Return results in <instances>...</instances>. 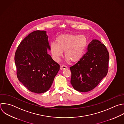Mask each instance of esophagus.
I'll return each mask as SVG.
<instances>
[{
	"instance_id": "1",
	"label": "esophagus",
	"mask_w": 124,
	"mask_h": 124,
	"mask_svg": "<svg viewBox=\"0 0 124 124\" xmlns=\"http://www.w3.org/2000/svg\"><path fill=\"white\" fill-rule=\"evenodd\" d=\"M67 67L66 66V65H62L61 66V69H67Z\"/></svg>"
}]
</instances>
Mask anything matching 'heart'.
<instances>
[{"label": "heart", "mask_w": 124, "mask_h": 124, "mask_svg": "<svg viewBox=\"0 0 124 124\" xmlns=\"http://www.w3.org/2000/svg\"><path fill=\"white\" fill-rule=\"evenodd\" d=\"M56 42L50 45V52L53 59L58 62L64 51V56L72 62H77L82 58L87 44L84 35L64 34L59 35Z\"/></svg>", "instance_id": "obj_1"}]
</instances>
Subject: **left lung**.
<instances>
[{"label":"left lung","mask_w":124,"mask_h":124,"mask_svg":"<svg viewBox=\"0 0 124 124\" xmlns=\"http://www.w3.org/2000/svg\"><path fill=\"white\" fill-rule=\"evenodd\" d=\"M108 52L97 40H93L80 61L70 67L71 83L80 92H87L96 87L106 76L108 69Z\"/></svg>","instance_id":"obj_1"}]
</instances>
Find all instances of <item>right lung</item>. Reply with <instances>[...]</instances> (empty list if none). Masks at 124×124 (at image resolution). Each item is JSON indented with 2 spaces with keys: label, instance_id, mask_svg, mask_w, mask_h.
Masks as SVG:
<instances>
[{
  "label": "right lung",
  "instance_id": "1",
  "mask_svg": "<svg viewBox=\"0 0 124 124\" xmlns=\"http://www.w3.org/2000/svg\"><path fill=\"white\" fill-rule=\"evenodd\" d=\"M47 49H50L46 31L38 30L26 37L16 52L17 78L31 92L41 93L48 90L60 70Z\"/></svg>",
  "mask_w": 124,
  "mask_h": 124
}]
</instances>
